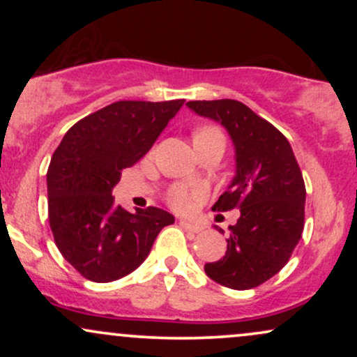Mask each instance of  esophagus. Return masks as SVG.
<instances>
[{
    "label": "esophagus",
    "instance_id": "1",
    "mask_svg": "<svg viewBox=\"0 0 357 357\" xmlns=\"http://www.w3.org/2000/svg\"><path fill=\"white\" fill-rule=\"evenodd\" d=\"M179 225H181L183 228H186V230H190V231H199L202 230V227H199L198 223H195V221H190V220H179Z\"/></svg>",
    "mask_w": 357,
    "mask_h": 357
}]
</instances>
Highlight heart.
<instances>
[{
  "label": "heart",
  "instance_id": "heart-1",
  "mask_svg": "<svg viewBox=\"0 0 357 357\" xmlns=\"http://www.w3.org/2000/svg\"><path fill=\"white\" fill-rule=\"evenodd\" d=\"M202 137H223L218 129L215 127H202L195 132V139ZM203 196L202 190H191L188 186H174L171 188L169 192H167L166 199L169 203V206L176 211H190L195 206V203L198 202Z\"/></svg>",
  "mask_w": 357,
  "mask_h": 357
}]
</instances>
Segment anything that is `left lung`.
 Masks as SVG:
<instances>
[{
  "label": "left lung",
  "mask_w": 357,
  "mask_h": 357,
  "mask_svg": "<svg viewBox=\"0 0 357 357\" xmlns=\"http://www.w3.org/2000/svg\"><path fill=\"white\" fill-rule=\"evenodd\" d=\"M196 114L218 121L235 144L236 174L213 211L240 210L227 253L204 265L211 280L255 289L280 272L304 231L305 184L289 141L238 100H191Z\"/></svg>",
  "instance_id": "1"
}]
</instances>
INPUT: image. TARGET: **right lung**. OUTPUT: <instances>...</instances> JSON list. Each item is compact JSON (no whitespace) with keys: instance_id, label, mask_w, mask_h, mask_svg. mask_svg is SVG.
I'll list each match as a JSON object with an SVG mask.
<instances>
[{"instance_id":"right-lung-1","label":"right lung","mask_w":357,"mask_h":357,"mask_svg":"<svg viewBox=\"0 0 357 357\" xmlns=\"http://www.w3.org/2000/svg\"><path fill=\"white\" fill-rule=\"evenodd\" d=\"M184 99L119 100L67 130L47 171L48 221L56 248L82 277L112 282L134 272L174 216L114 204L122 169L153 147Z\"/></svg>"}]
</instances>
